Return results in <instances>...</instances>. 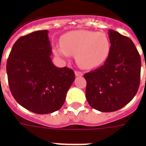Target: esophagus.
<instances>
[{
	"mask_svg": "<svg viewBox=\"0 0 146 146\" xmlns=\"http://www.w3.org/2000/svg\"><path fill=\"white\" fill-rule=\"evenodd\" d=\"M75 75L76 76H83V73L80 72V71H75Z\"/></svg>",
	"mask_w": 146,
	"mask_h": 146,
	"instance_id": "34e87169",
	"label": "esophagus"
}]
</instances>
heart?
Here are the masks:
<instances>
[{
  "label": "heart",
  "mask_w": 146,
  "mask_h": 146,
  "mask_svg": "<svg viewBox=\"0 0 146 146\" xmlns=\"http://www.w3.org/2000/svg\"><path fill=\"white\" fill-rule=\"evenodd\" d=\"M61 46L54 51L60 57L75 55L76 64L83 69H92L107 59L111 49L109 36L102 32L75 30L66 33L60 39Z\"/></svg>",
  "instance_id": "b5f03b06"
}]
</instances>
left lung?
Returning <instances> with one entry per match:
<instances>
[{"mask_svg": "<svg viewBox=\"0 0 146 146\" xmlns=\"http://www.w3.org/2000/svg\"><path fill=\"white\" fill-rule=\"evenodd\" d=\"M111 49L103 66L85 73L86 98L93 109L113 112L131 101L140 84L141 57L131 39L109 30Z\"/></svg>", "mask_w": 146, "mask_h": 146, "instance_id": "left-lung-1", "label": "left lung"}]
</instances>
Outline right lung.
<instances>
[{"label": "right lung", "instance_id": "right-lung-1", "mask_svg": "<svg viewBox=\"0 0 146 146\" xmlns=\"http://www.w3.org/2000/svg\"><path fill=\"white\" fill-rule=\"evenodd\" d=\"M51 54L48 30H38L18 39L7 61L11 94L33 113L48 114L61 109L75 80L71 69L54 66Z\"/></svg>", "mask_w": 146, "mask_h": 146}]
</instances>
